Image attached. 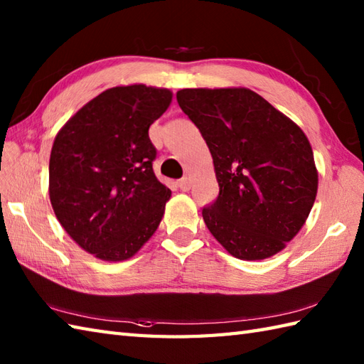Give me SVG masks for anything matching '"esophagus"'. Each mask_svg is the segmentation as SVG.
<instances>
[{"instance_id": "esophagus-1", "label": "esophagus", "mask_w": 364, "mask_h": 364, "mask_svg": "<svg viewBox=\"0 0 364 364\" xmlns=\"http://www.w3.org/2000/svg\"><path fill=\"white\" fill-rule=\"evenodd\" d=\"M191 178H181L180 181H178V188H180L183 192H188L191 189Z\"/></svg>"}]
</instances>
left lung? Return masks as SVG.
<instances>
[{
	"mask_svg": "<svg viewBox=\"0 0 364 364\" xmlns=\"http://www.w3.org/2000/svg\"><path fill=\"white\" fill-rule=\"evenodd\" d=\"M176 102L214 162L219 196L202 211L208 230L239 259L283 250L318 192L304 131L250 89H183Z\"/></svg>",
	"mask_w": 364,
	"mask_h": 364,
	"instance_id": "8db88e82",
	"label": "left lung"
}]
</instances>
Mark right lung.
Segmentation results:
<instances>
[{
  "mask_svg": "<svg viewBox=\"0 0 364 364\" xmlns=\"http://www.w3.org/2000/svg\"><path fill=\"white\" fill-rule=\"evenodd\" d=\"M172 92L112 87L82 106L54 139L50 200L73 241L105 261L133 257L156 231L170 198L153 172L151 123Z\"/></svg>",
  "mask_w": 364,
  "mask_h": 364,
  "instance_id": "1",
  "label": "right lung"
}]
</instances>
